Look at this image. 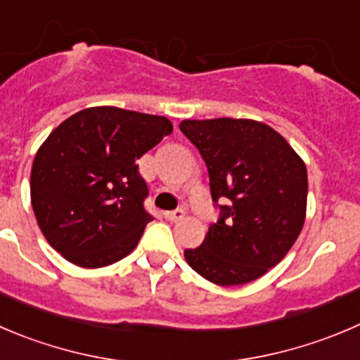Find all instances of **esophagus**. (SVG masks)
Listing matches in <instances>:
<instances>
[{"label": "esophagus", "instance_id": "esophagus-1", "mask_svg": "<svg viewBox=\"0 0 360 360\" xmlns=\"http://www.w3.org/2000/svg\"><path fill=\"white\" fill-rule=\"evenodd\" d=\"M164 215H166L167 221H180V219H184V215H186V210H184V208H176V210L166 212Z\"/></svg>", "mask_w": 360, "mask_h": 360}]
</instances>
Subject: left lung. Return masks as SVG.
<instances>
[{"label": "left lung", "instance_id": "1", "mask_svg": "<svg viewBox=\"0 0 360 360\" xmlns=\"http://www.w3.org/2000/svg\"><path fill=\"white\" fill-rule=\"evenodd\" d=\"M180 131L200 150L217 221L187 263L219 286L245 285L292 249L306 219L307 169L272 127L255 120H184Z\"/></svg>", "mask_w": 360, "mask_h": 360}]
</instances>
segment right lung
<instances>
[{
	"label": "right lung",
	"instance_id": "add662e5",
	"mask_svg": "<svg viewBox=\"0 0 360 360\" xmlns=\"http://www.w3.org/2000/svg\"><path fill=\"white\" fill-rule=\"evenodd\" d=\"M171 132L164 116L111 105L83 109L51 132L33 160L32 205L65 259L98 269L134 251L152 221L136 160Z\"/></svg>",
	"mask_w": 360,
	"mask_h": 360
}]
</instances>
